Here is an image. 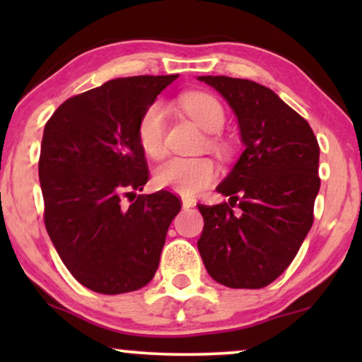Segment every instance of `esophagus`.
Masks as SVG:
<instances>
[{"mask_svg": "<svg viewBox=\"0 0 362 362\" xmlns=\"http://www.w3.org/2000/svg\"><path fill=\"white\" fill-rule=\"evenodd\" d=\"M196 202L192 199H187V197H182V209H191V207H194Z\"/></svg>", "mask_w": 362, "mask_h": 362, "instance_id": "esophagus-1", "label": "esophagus"}]
</instances>
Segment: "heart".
Here are the masks:
<instances>
[{"label":"heart","mask_w":362,"mask_h":362,"mask_svg":"<svg viewBox=\"0 0 362 362\" xmlns=\"http://www.w3.org/2000/svg\"><path fill=\"white\" fill-rule=\"evenodd\" d=\"M182 108L207 133H217L224 127V108L209 93H187L182 97ZM166 115L165 103L155 102L138 122V143L150 158L165 155ZM216 177L217 166L209 158H171L156 168L155 185L182 196H196Z\"/></svg>","instance_id":"1"}]
</instances>
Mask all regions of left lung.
<instances>
[{
    "mask_svg": "<svg viewBox=\"0 0 362 362\" xmlns=\"http://www.w3.org/2000/svg\"><path fill=\"white\" fill-rule=\"evenodd\" d=\"M197 81L226 98L244 143L217 186L229 202L197 206L204 217L197 249L217 284L262 288L284 274L313 224L318 141L308 122L272 88L226 76Z\"/></svg>",
    "mask_w": 362,
    "mask_h": 362,
    "instance_id": "obj_1",
    "label": "left lung"
}]
</instances>
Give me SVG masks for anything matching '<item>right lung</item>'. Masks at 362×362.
I'll list each match as a JSON object with an SVG mask.
<instances>
[{
  "label": "right lung",
  "mask_w": 362,
  "mask_h": 362,
  "mask_svg": "<svg viewBox=\"0 0 362 362\" xmlns=\"http://www.w3.org/2000/svg\"><path fill=\"white\" fill-rule=\"evenodd\" d=\"M176 76L108 81L69 98L44 127L39 181L44 222L74 279L103 295L150 284L181 202L170 191L136 197L148 181L138 122Z\"/></svg>",
  "instance_id": "obj_1"
}]
</instances>
